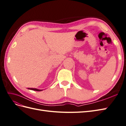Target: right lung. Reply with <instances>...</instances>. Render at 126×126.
Instances as JSON below:
<instances>
[{
    "label": "right lung",
    "instance_id": "add662e5",
    "mask_svg": "<svg viewBox=\"0 0 126 126\" xmlns=\"http://www.w3.org/2000/svg\"><path fill=\"white\" fill-rule=\"evenodd\" d=\"M28 89L32 90V91H42V90H39V89H35V88H28Z\"/></svg>",
    "mask_w": 126,
    "mask_h": 126
}]
</instances>
